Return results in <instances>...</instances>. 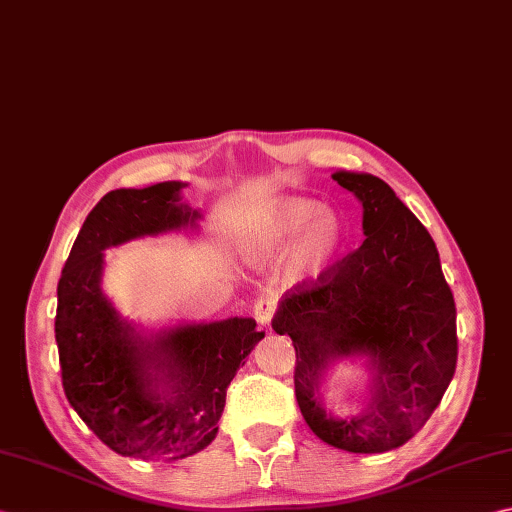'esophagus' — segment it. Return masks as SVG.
<instances>
[{
  "label": "esophagus",
  "instance_id": "obj_1",
  "mask_svg": "<svg viewBox=\"0 0 512 512\" xmlns=\"http://www.w3.org/2000/svg\"><path fill=\"white\" fill-rule=\"evenodd\" d=\"M275 310H277L275 297H259L253 306L255 319L262 326H270V322H273V317H275Z\"/></svg>",
  "mask_w": 512,
  "mask_h": 512
}]
</instances>
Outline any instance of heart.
<instances>
[{"instance_id": "heart-1", "label": "heart", "mask_w": 512, "mask_h": 512, "mask_svg": "<svg viewBox=\"0 0 512 512\" xmlns=\"http://www.w3.org/2000/svg\"><path fill=\"white\" fill-rule=\"evenodd\" d=\"M295 240L288 255V270L295 279H315L333 264L344 239L342 222L324 210L313 199H284L262 226V233L255 239L257 253L268 257L284 255L290 242Z\"/></svg>"}]
</instances>
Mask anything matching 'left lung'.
I'll return each instance as SVG.
<instances>
[{
    "mask_svg": "<svg viewBox=\"0 0 512 512\" xmlns=\"http://www.w3.org/2000/svg\"><path fill=\"white\" fill-rule=\"evenodd\" d=\"M335 182L364 206V244L315 282L290 288L273 328L295 346V397L310 430L348 453L404 446L442 402L457 366V310L437 246L384 179L339 170ZM339 356L369 359L362 416L335 418L318 397Z\"/></svg>",
    "mask_w": 512,
    "mask_h": 512,
    "instance_id": "1",
    "label": "left lung"
}]
</instances>
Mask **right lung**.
<instances>
[{
  "label": "right lung",
  "mask_w": 512,
  "mask_h": 512,
  "mask_svg": "<svg viewBox=\"0 0 512 512\" xmlns=\"http://www.w3.org/2000/svg\"><path fill=\"white\" fill-rule=\"evenodd\" d=\"M182 182L117 188L79 230L57 284L55 339L62 384L84 424L135 459H182L217 435L226 388L264 337L255 319L186 324L139 335L102 290L104 250L130 239L195 228Z\"/></svg>",
  "instance_id": "add662e5"
}]
</instances>
